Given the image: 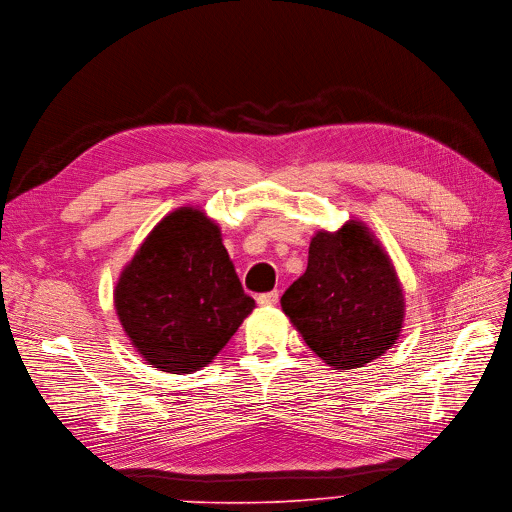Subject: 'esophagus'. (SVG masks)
<instances>
[{"label":"esophagus","instance_id":"esophagus-1","mask_svg":"<svg viewBox=\"0 0 512 512\" xmlns=\"http://www.w3.org/2000/svg\"><path fill=\"white\" fill-rule=\"evenodd\" d=\"M278 299H280V293H278V291H272V293L259 295V297H257V303H259L261 307H274V305L278 303Z\"/></svg>","mask_w":512,"mask_h":512}]
</instances>
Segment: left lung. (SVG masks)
I'll return each mask as SVG.
<instances>
[{
    "mask_svg": "<svg viewBox=\"0 0 512 512\" xmlns=\"http://www.w3.org/2000/svg\"><path fill=\"white\" fill-rule=\"evenodd\" d=\"M282 311L332 370L362 368L402 335L404 288L381 240L360 219L311 236L307 270L282 295Z\"/></svg>",
    "mask_w": 512,
    "mask_h": 512,
    "instance_id": "1",
    "label": "left lung"
}]
</instances>
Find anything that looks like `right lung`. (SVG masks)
<instances>
[{
	"instance_id": "obj_1",
	"label": "right lung",
	"mask_w": 512,
	"mask_h": 512,
	"mask_svg": "<svg viewBox=\"0 0 512 512\" xmlns=\"http://www.w3.org/2000/svg\"><path fill=\"white\" fill-rule=\"evenodd\" d=\"M115 311L144 362L192 374L215 360L255 309L244 295L221 228L201 207L167 213L115 284Z\"/></svg>"
}]
</instances>
